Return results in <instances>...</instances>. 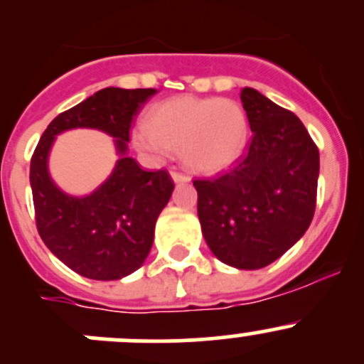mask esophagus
Here are the masks:
<instances>
[{"mask_svg": "<svg viewBox=\"0 0 364 364\" xmlns=\"http://www.w3.org/2000/svg\"><path fill=\"white\" fill-rule=\"evenodd\" d=\"M171 176L176 183H188L190 181V176L183 174V172H179V171H172Z\"/></svg>", "mask_w": 364, "mask_h": 364, "instance_id": "34e87169", "label": "esophagus"}]
</instances>
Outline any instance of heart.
<instances>
[{
  "label": "heart",
  "mask_w": 364,
  "mask_h": 364,
  "mask_svg": "<svg viewBox=\"0 0 364 364\" xmlns=\"http://www.w3.org/2000/svg\"><path fill=\"white\" fill-rule=\"evenodd\" d=\"M135 148L151 159L172 149L200 174H218L232 167L248 142V117L237 102L227 98L176 97L153 105L132 134Z\"/></svg>",
  "instance_id": "b5f03b06"
}]
</instances>
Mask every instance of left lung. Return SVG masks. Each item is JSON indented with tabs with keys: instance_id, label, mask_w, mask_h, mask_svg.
Segmentation results:
<instances>
[{
	"instance_id": "left-lung-1",
	"label": "left lung",
	"mask_w": 364,
	"mask_h": 364,
	"mask_svg": "<svg viewBox=\"0 0 364 364\" xmlns=\"http://www.w3.org/2000/svg\"><path fill=\"white\" fill-rule=\"evenodd\" d=\"M252 141L218 178L196 179L204 240L222 262L260 269L310 227L317 203L318 148L294 112L253 87L241 90Z\"/></svg>"
}]
</instances>
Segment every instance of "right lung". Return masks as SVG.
<instances>
[{
    "label": "right lung",
    "instance_id": "obj_1",
    "mask_svg": "<svg viewBox=\"0 0 364 364\" xmlns=\"http://www.w3.org/2000/svg\"><path fill=\"white\" fill-rule=\"evenodd\" d=\"M156 90L105 87L58 114L36 144L29 165L40 237L70 269L93 280H119L148 257L155 223L174 181L167 171H144L127 155L130 128ZM97 127L117 139L120 160L109 179L86 198L63 194L50 179L46 156L58 133Z\"/></svg>",
    "mask_w": 364,
    "mask_h": 364
}]
</instances>
